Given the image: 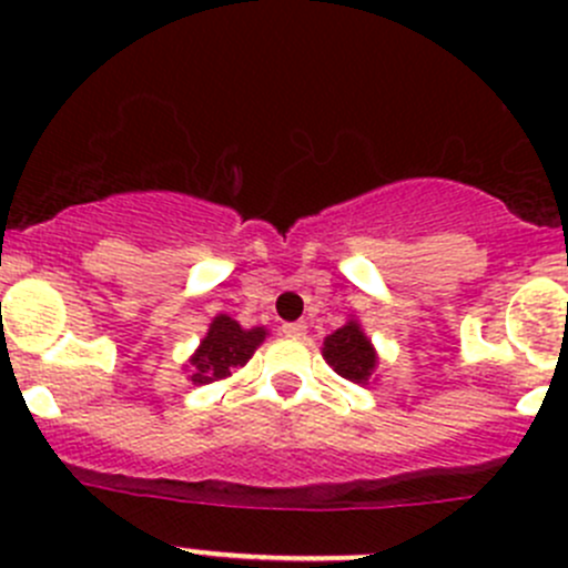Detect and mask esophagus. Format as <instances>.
<instances>
[{
    "label": "esophagus",
    "instance_id": "esophagus-1",
    "mask_svg": "<svg viewBox=\"0 0 568 568\" xmlns=\"http://www.w3.org/2000/svg\"><path fill=\"white\" fill-rule=\"evenodd\" d=\"M283 335L285 337H296V341H300V337L307 335V326L300 324V321H296V324H283Z\"/></svg>",
    "mask_w": 568,
    "mask_h": 568
}]
</instances>
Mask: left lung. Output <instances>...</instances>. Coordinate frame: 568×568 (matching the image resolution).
I'll return each mask as SVG.
<instances>
[{"mask_svg": "<svg viewBox=\"0 0 568 568\" xmlns=\"http://www.w3.org/2000/svg\"><path fill=\"white\" fill-rule=\"evenodd\" d=\"M324 357L343 379L348 382H368L371 371L376 365V354L371 348V341L363 335L354 321H348L346 326H341L337 332H332L324 341Z\"/></svg>", "mask_w": 568, "mask_h": 568, "instance_id": "obj_1", "label": "left lung"}]
</instances>
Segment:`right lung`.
I'll return each mask as SVG.
<instances>
[{"mask_svg":"<svg viewBox=\"0 0 568 568\" xmlns=\"http://www.w3.org/2000/svg\"><path fill=\"white\" fill-rule=\"evenodd\" d=\"M263 337H266V332H263L261 326H255V329H242L231 316H216L209 335L200 343L197 354L192 357V382L209 385V382L231 376V368L247 363Z\"/></svg>","mask_w":568,"mask_h":568,"instance_id":"obj_1","label":"right lung"}]
</instances>
